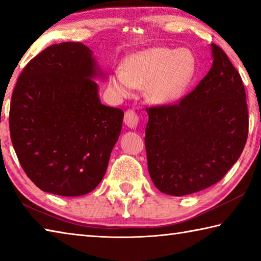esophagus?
Wrapping results in <instances>:
<instances>
[{
	"label": "esophagus",
	"mask_w": 261,
	"mask_h": 261,
	"mask_svg": "<svg viewBox=\"0 0 261 261\" xmlns=\"http://www.w3.org/2000/svg\"><path fill=\"white\" fill-rule=\"evenodd\" d=\"M139 117L138 114H137L135 110L132 109H127L125 114H124V123L129 126V127H136L137 124H138Z\"/></svg>",
	"instance_id": "esophagus-1"
}]
</instances>
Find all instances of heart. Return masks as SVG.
<instances>
[{"label":"heart","mask_w":261,"mask_h":261,"mask_svg":"<svg viewBox=\"0 0 261 261\" xmlns=\"http://www.w3.org/2000/svg\"><path fill=\"white\" fill-rule=\"evenodd\" d=\"M197 60L188 48L153 47L135 53L110 77V87L121 98L131 96L137 87H146L154 102L178 99L193 81Z\"/></svg>","instance_id":"obj_1"}]
</instances>
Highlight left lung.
I'll use <instances>...</instances> for the list:
<instances>
[{
  "mask_svg": "<svg viewBox=\"0 0 261 261\" xmlns=\"http://www.w3.org/2000/svg\"><path fill=\"white\" fill-rule=\"evenodd\" d=\"M213 65L194 90L171 105L147 107L148 173L161 192L187 196L210 188L244 149L249 112L242 78L219 46Z\"/></svg>",
  "mask_w": 261,
  "mask_h": 261,
  "instance_id": "1",
  "label": "left lung"
}]
</instances>
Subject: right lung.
<instances>
[{
    "label": "right lung",
    "mask_w": 261,
    "mask_h": 261,
    "mask_svg": "<svg viewBox=\"0 0 261 261\" xmlns=\"http://www.w3.org/2000/svg\"><path fill=\"white\" fill-rule=\"evenodd\" d=\"M92 50L82 42L51 45L17 79L9 127L25 174L42 191L77 197L107 170L124 113L100 102Z\"/></svg>",
    "instance_id": "obj_1"
}]
</instances>
